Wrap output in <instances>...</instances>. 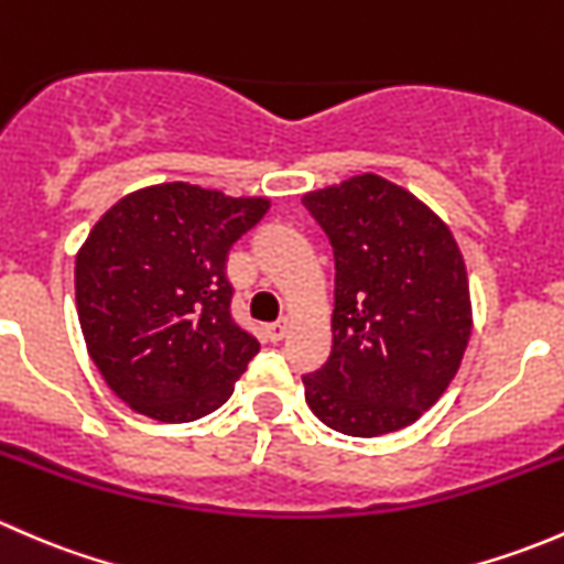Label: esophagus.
<instances>
[{"instance_id":"esophagus-1","label":"esophagus","mask_w":564,"mask_h":564,"mask_svg":"<svg viewBox=\"0 0 564 564\" xmlns=\"http://www.w3.org/2000/svg\"><path fill=\"white\" fill-rule=\"evenodd\" d=\"M286 329H289L286 318H278V322L267 324V338H270L272 344H278V340H283V335H286Z\"/></svg>"}]
</instances>
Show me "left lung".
Returning a JSON list of instances; mask_svg holds the SVG:
<instances>
[{
  "instance_id": "1",
  "label": "left lung",
  "mask_w": 564,
  "mask_h": 564,
  "mask_svg": "<svg viewBox=\"0 0 564 564\" xmlns=\"http://www.w3.org/2000/svg\"><path fill=\"white\" fill-rule=\"evenodd\" d=\"M335 256L333 351L303 377L311 412L346 436L412 425L456 377L471 333L451 229L403 187L360 174L303 198Z\"/></svg>"
}]
</instances>
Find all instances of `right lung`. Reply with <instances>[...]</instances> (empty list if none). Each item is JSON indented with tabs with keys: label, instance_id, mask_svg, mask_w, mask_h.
<instances>
[{
	"label": "right lung",
	"instance_id": "right-lung-1",
	"mask_svg": "<svg viewBox=\"0 0 564 564\" xmlns=\"http://www.w3.org/2000/svg\"><path fill=\"white\" fill-rule=\"evenodd\" d=\"M185 182L119 198L76 256V305L106 384L161 423H191L229 401L259 351L231 316L229 250L267 213Z\"/></svg>",
	"mask_w": 564,
	"mask_h": 564
}]
</instances>
